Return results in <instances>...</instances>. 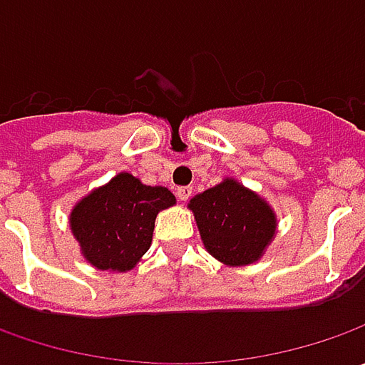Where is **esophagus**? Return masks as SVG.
Returning <instances> with one entry per match:
<instances>
[{"label": "esophagus", "mask_w": 365, "mask_h": 365, "mask_svg": "<svg viewBox=\"0 0 365 365\" xmlns=\"http://www.w3.org/2000/svg\"><path fill=\"white\" fill-rule=\"evenodd\" d=\"M190 195H192V189H190V187H178V189H176V197H178L180 201H189Z\"/></svg>", "instance_id": "1"}]
</instances>
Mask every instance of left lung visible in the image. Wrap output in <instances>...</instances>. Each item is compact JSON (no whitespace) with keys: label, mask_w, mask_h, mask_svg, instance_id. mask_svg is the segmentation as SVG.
<instances>
[{"label":"left lung","mask_w":365,"mask_h":365,"mask_svg":"<svg viewBox=\"0 0 365 365\" xmlns=\"http://www.w3.org/2000/svg\"><path fill=\"white\" fill-rule=\"evenodd\" d=\"M189 207L209 254L230 266L256 262L276 230L268 203L232 178L197 195Z\"/></svg>","instance_id":"1"}]
</instances>
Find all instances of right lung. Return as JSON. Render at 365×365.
Returning a JSON list of instances; mask_svg holds the SVG:
<instances>
[{
	"mask_svg": "<svg viewBox=\"0 0 365 365\" xmlns=\"http://www.w3.org/2000/svg\"><path fill=\"white\" fill-rule=\"evenodd\" d=\"M164 187H146L121 173L85 197L71 213V230L83 256L99 270H132L152 244L158 211L175 205Z\"/></svg>",
	"mask_w": 365,
	"mask_h": 365,
	"instance_id": "add662e5",
	"label": "right lung"
}]
</instances>
